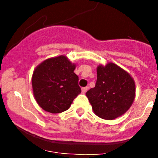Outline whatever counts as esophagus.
I'll list each match as a JSON object with an SVG mask.
<instances>
[{
  "label": "esophagus",
  "instance_id": "1",
  "mask_svg": "<svg viewBox=\"0 0 158 158\" xmlns=\"http://www.w3.org/2000/svg\"><path fill=\"white\" fill-rule=\"evenodd\" d=\"M88 90H89V87L82 88V89H81V91H82V93H85L86 92L88 91Z\"/></svg>",
  "mask_w": 158,
  "mask_h": 158
}]
</instances>
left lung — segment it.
Returning <instances> with one entry per match:
<instances>
[{
    "label": "left lung",
    "instance_id": "obj_1",
    "mask_svg": "<svg viewBox=\"0 0 158 158\" xmlns=\"http://www.w3.org/2000/svg\"><path fill=\"white\" fill-rule=\"evenodd\" d=\"M96 86L86 93L93 111L100 118L112 120L127 111L135 98L133 77L112 62L99 65Z\"/></svg>",
    "mask_w": 158,
    "mask_h": 158
}]
</instances>
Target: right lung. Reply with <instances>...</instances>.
Here are the masks:
<instances>
[{"mask_svg":"<svg viewBox=\"0 0 158 158\" xmlns=\"http://www.w3.org/2000/svg\"><path fill=\"white\" fill-rule=\"evenodd\" d=\"M75 68L76 64L65 55L47 58L36 66L32 89L36 102L44 111L54 114L66 111L81 93Z\"/></svg>","mask_w":158,"mask_h":158,"instance_id":"add662e5","label":"right lung"}]
</instances>
